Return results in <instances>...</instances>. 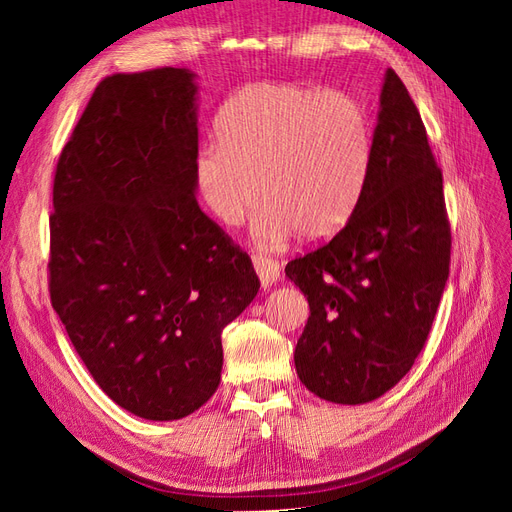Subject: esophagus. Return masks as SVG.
<instances>
[{"instance_id": "esophagus-1", "label": "esophagus", "mask_w": 512, "mask_h": 512, "mask_svg": "<svg viewBox=\"0 0 512 512\" xmlns=\"http://www.w3.org/2000/svg\"><path fill=\"white\" fill-rule=\"evenodd\" d=\"M254 269L260 277V284L265 288L275 284L277 277H280V265H277V260L265 254H254Z\"/></svg>"}]
</instances>
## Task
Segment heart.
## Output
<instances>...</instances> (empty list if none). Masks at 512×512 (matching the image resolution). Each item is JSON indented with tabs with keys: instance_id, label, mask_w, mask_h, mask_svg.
I'll list each match as a JSON object with an SVG mask.
<instances>
[{
	"instance_id": "b5f03b06",
	"label": "heart",
	"mask_w": 512,
	"mask_h": 512,
	"mask_svg": "<svg viewBox=\"0 0 512 512\" xmlns=\"http://www.w3.org/2000/svg\"><path fill=\"white\" fill-rule=\"evenodd\" d=\"M220 145L196 153L194 181L209 211L237 226L258 200L254 237L284 245L292 232L322 241L342 228L363 196L371 164L365 106L342 89L254 83L218 115Z\"/></svg>"
}]
</instances>
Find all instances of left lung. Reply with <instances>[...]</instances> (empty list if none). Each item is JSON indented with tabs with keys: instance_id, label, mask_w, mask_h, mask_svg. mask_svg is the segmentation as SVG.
Wrapping results in <instances>:
<instances>
[{
	"instance_id": "1",
	"label": "left lung",
	"mask_w": 512,
	"mask_h": 512,
	"mask_svg": "<svg viewBox=\"0 0 512 512\" xmlns=\"http://www.w3.org/2000/svg\"><path fill=\"white\" fill-rule=\"evenodd\" d=\"M451 265L442 170L423 119L386 70L363 196L346 226L290 260L309 303L299 380L333 404H367L404 378L436 318Z\"/></svg>"
}]
</instances>
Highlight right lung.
I'll use <instances>...</instances> for the list:
<instances>
[{
    "label": "right lung",
    "instance_id": "right-lung-1",
    "mask_svg": "<svg viewBox=\"0 0 512 512\" xmlns=\"http://www.w3.org/2000/svg\"><path fill=\"white\" fill-rule=\"evenodd\" d=\"M194 74L98 83L55 170L51 303L117 406L177 421L222 376V331L252 303V260L196 203Z\"/></svg>",
    "mask_w": 512,
    "mask_h": 512
}]
</instances>
